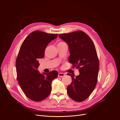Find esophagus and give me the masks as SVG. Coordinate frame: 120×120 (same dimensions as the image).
<instances>
[{"label":"esophagus","instance_id":"esophagus-1","mask_svg":"<svg viewBox=\"0 0 120 120\" xmlns=\"http://www.w3.org/2000/svg\"><path fill=\"white\" fill-rule=\"evenodd\" d=\"M65 75V74L63 73H61V72H60V73H58V77H63V76H64Z\"/></svg>","mask_w":120,"mask_h":120}]
</instances>
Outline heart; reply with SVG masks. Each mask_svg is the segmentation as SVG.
<instances>
[{"label":"heart","instance_id":"heart-1","mask_svg":"<svg viewBox=\"0 0 120 120\" xmlns=\"http://www.w3.org/2000/svg\"><path fill=\"white\" fill-rule=\"evenodd\" d=\"M64 43H65L64 42H60L58 44H64Z\"/></svg>","mask_w":120,"mask_h":120}]
</instances>
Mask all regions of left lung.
Masks as SVG:
<instances>
[{
    "label": "left lung",
    "instance_id": "1",
    "mask_svg": "<svg viewBox=\"0 0 120 120\" xmlns=\"http://www.w3.org/2000/svg\"><path fill=\"white\" fill-rule=\"evenodd\" d=\"M58 36L68 45V61L72 64V68L79 72L76 77L67 74L72 78L67 87L68 94L73 100L82 102L90 96L98 82L99 62L95 46L88 35L81 30Z\"/></svg>",
    "mask_w": 120,
    "mask_h": 120
}]
</instances>
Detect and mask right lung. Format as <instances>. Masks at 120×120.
<instances>
[{"mask_svg": "<svg viewBox=\"0 0 120 120\" xmlns=\"http://www.w3.org/2000/svg\"><path fill=\"white\" fill-rule=\"evenodd\" d=\"M58 34L35 31L22 42L16 60L17 79L23 93L30 99L41 101L49 96L51 83L58 72L53 70L41 74L37 70L38 60L44 57L46 46Z\"/></svg>", "mask_w": 120, "mask_h": 120, "instance_id": "obj_1", "label": "right lung"}]
</instances>
